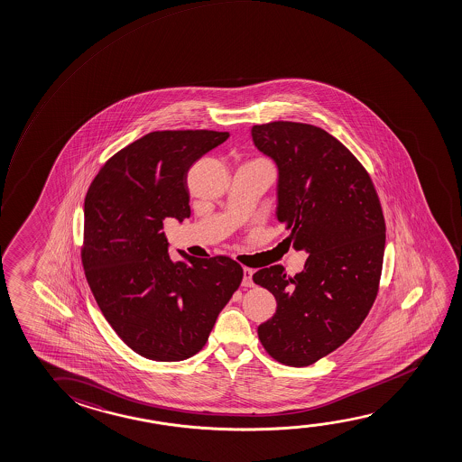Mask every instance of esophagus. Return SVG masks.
Here are the masks:
<instances>
[{
    "label": "esophagus",
    "instance_id": "34e87169",
    "mask_svg": "<svg viewBox=\"0 0 462 462\" xmlns=\"http://www.w3.org/2000/svg\"><path fill=\"white\" fill-rule=\"evenodd\" d=\"M253 274H254V270H253V268H243V282H241V284H243L245 288H251V286H254Z\"/></svg>",
    "mask_w": 462,
    "mask_h": 462
}]
</instances>
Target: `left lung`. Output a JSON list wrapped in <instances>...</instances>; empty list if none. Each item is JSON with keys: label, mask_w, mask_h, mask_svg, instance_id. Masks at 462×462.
I'll list each match as a JSON object with an SVG mask.
<instances>
[{"label": "left lung", "mask_w": 462, "mask_h": 462, "mask_svg": "<svg viewBox=\"0 0 462 462\" xmlns=\"http://www.w3.org/2000/svg\"><path fill=\"white\" fill-rule=\"evenodd\" d=\"M251 134L278 168L286 241L308 254L292 278L282 265L255 272V284L276 299L257 334L273 359L303 367L348 340L374 305L386 243L382 205L365 168L326 130L278 121Z\"/></svg>", "instance_id": "left-lung-1"}]
</instances>
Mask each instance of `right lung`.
<instances>
[{
  "label": "right lung",
  "instance_id": "1",
  "mask_svg": "<svg viewBox=\"0 0 462 462\" xmlns=\"http://www.w3.org/2000/svg\"><path fill=\"white\" fill-rule=\"evenodd\" d=\"M227 138L213 130L144 134L101 167L86 195L88 286L116 334L146 359L197 355L243 280L226 255L171 261L162 232L167 217L190 216L189 168Z\"/></svg>",
  "mask_w": 462,
  "mask_h": 462
}]
</instances>
